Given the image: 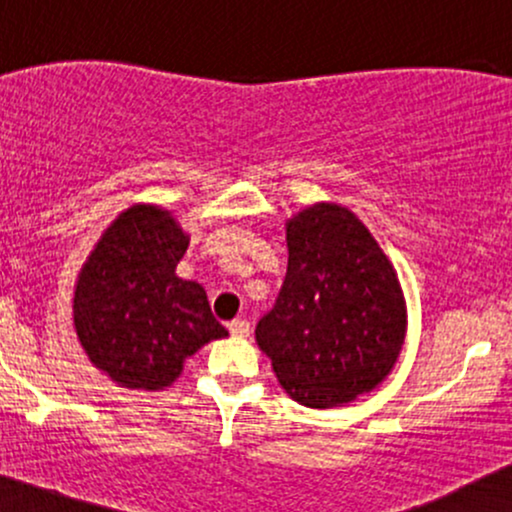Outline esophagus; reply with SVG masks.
<instances>
[{
  "label": "esophagus",
  "instance_id": "34e87169",
  "mask_svg": "<svg viewBox=\"0 0 512 512\" xmlns=\"http://www.w3.org/2000/svg\"><path fill=\"white\" fill-rule=\"evenodd\" d=\"M228 330H231L233 337L245 339V337H250V322L248 320H233V322H228Z\"/></svg>",
  "mask_w": 512,
  "mask_h": 512
}]
</instances>
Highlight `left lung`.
Instances as JSON below:
<instances>
[{
	"label": "left lung",
	"mask_w": 512,
	"mask_h": 512,
	"mask_svg": "<svg viewBox=\"0 0 512 512\" xmlns=\"http://www.w3.org/2000/svg\"><path fill=\"white\" fill-rule=\"evenodd\" d=\"M289 269L257 346L291 399L310 409L354 402L395 368L407 303L387 255L339 204L317 202L286 221Z\"/></svg>",
	"instance_id": "8db88e82"
}]
</instances>
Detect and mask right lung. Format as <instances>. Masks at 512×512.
Wrapping results in <instances>:
<instances>
[{"instance_id": "right-lung-1", "label": "right lung", "mask_w": 512, "mask_h": 512, "mask_svg": "<svg viewBox=\"0 0 512 512\" xmlns=\"http://www.w3.org/2000/svg\"><path fill=\"white\" fill-rule=\"evenodd\" d=\"M187 233L156 204H134L105 228L74 289V327L88 361L129 390H163L204 344L228 337L207 293L175 267Z\"/></svg>"}]
</instances>
